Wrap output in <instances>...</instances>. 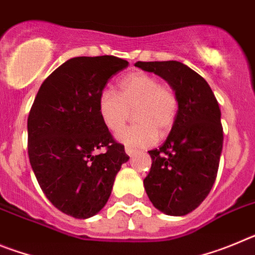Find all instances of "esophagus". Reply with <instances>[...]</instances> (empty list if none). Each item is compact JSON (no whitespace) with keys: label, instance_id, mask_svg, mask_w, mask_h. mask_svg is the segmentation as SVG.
Wrapping results in <instances>:
<instances>
[{"label":"esophagus","instance_id":"1","mask_svg":"<svg viewBox=\"0 0 255 255\" xmlns=\"http://www.w3.org/2000/svg\"><path fill=\"white\" fill-rule=\"evenodd\" d=\"M125 153L128 155H132L136 153V149H134V148H131V147H125Z\"/></svg>","mask_w":255,"mask_h":255}]
</instances>
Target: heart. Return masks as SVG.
I'll list each match as a JSON object with an SVG mask.
<instances>
[{"mask_svg": "<svg viewBox=\"0 0 255 255\" xmlns=\"http://www.w3.org/2000/svg\"><path fill=\"white\" fill-rule=\"evenodd\" d=\"M98 112L111 131H119L134 110L136 123L116 135L117 140L132 147H149L158 134L167 135L175 125L179 101L172 88L152 74L135 71L120 82V93L106 88L98 96Z\"/></svg>", "mask_w": 255, "mask_h": 255, "instance_id": "heart-1", "label": "heart"}]
</instances>
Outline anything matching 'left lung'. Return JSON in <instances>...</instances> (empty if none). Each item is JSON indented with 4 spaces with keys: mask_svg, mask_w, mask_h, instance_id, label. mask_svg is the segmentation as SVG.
Here are the masks:
<instances>
[{
    "mask_svg": "<svg viewBox=\"0 0 255 255\" xmlns=\"http://www.w3.org/2000/svg\"><path fill=\"white\" fill-rule=\"evenodd\" d=\"M135 66L170 84L179 101L176 121L159 149L149 150L152 167L144 188L153 206L185 216L207 198L217 176L224 131L208 83L179 61H138Z\"/></svg>",
    "mask_w": 255,
    "mask_h": 255,
    "instance_id": "8db88e82",
    "label": "left lung"
}]
</instances>
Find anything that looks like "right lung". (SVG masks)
Instances as JSON below:
<instances>
[{"instance_id": "1", "label": "right lung", "mask_w": 255, "mask_h": 255, "mask_svg": "<svg viewBox=\"0 0 255 255\" xmlns=\"http://www.w3.org/2000/svg\"><path fill=\"white\" fill-rule=\"evenodd\" d=\"M129 62L115 56L74 57L40 85L28 117V154L40 189L75 218L97 215L129 161L98 112L108 79ZM97 149H105L100 155Z\"/></svg>"}]
</instances>
